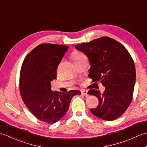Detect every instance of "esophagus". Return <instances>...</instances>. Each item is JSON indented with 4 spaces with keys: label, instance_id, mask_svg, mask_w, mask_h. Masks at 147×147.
Returning a JSON list of instances; mask_svg holds the SVG:
<instances>
[{
    "label": "esophagus",
    "instance_id": "esophagus-1",
    "mask_svg": "<svg viewBox=\"0 0 147 147\" xmlns=\"http://www.w3.org/2000/svg\"><path fill=\"white\" fill-rule=\"evenodd\" d=\"M81 92H82V94L83 95V96H87V91L85 90V89H82L81 90Z\"/></svg>",
    "mask_w": 147,
    "mask_h": 147
}]
</instances>
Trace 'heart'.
Segmentation results:
<instances>
[{
    "mask_svg": "<svg viewBox=\"0 0 147 147\" xmlns=\"http://www.w3.org/2000/svg\"><path fill=\"white\" fill-rule=\"evenodd\" d=\"M72 57H73V59L74 60V62L79 61V60H81L82 59L84 58L86 56L85 55L84 53L80 51H74L73 53H72Z\"/></svg>",
    "mask_w": 147,
    "mask_h": 147,
    "instance_id": "b5f03b06",
    "label": "heart"
}]
</instances>
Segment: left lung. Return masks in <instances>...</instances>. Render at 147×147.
<instances>
[{"label":"left lung","instance_id":"8db88e82","mask_svg":"<svg viewBox=\"0 0 147 147\" xmlns=\"http://www.w3.org/2000/svg\"><path fill=\"white\" fill-rule=\"evenodd\" d=\"M76 48L88 57L89 78L105 87L103 93L90 89L88 94L97 97L99 104L92 113L111 121L120 117L133 100L136 69L134 60L124 46L108 36L76 45Z\"/></svg>","mask_w":147,"mask_h":147}]
</instances>
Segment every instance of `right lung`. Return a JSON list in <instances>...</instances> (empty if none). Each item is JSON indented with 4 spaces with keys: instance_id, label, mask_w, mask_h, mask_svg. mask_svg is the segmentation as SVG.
I'll return each instance as SVG.
<instances>
[{
    "instance_id": "right-lung-1",
    "label": "right lung",
    "mask_w": 147,
    "mask_h": 147,
    "mask_svg": "<svg viewBox=\"0 0 147 147\" xmlns=\"http://www.w3.org/2000/svg\"><path fill=\"white\" fill-rule=\"evenodd\" d=\"M69 47L43 43L34 48L24 59L20 74L22 99L33 115L43 122L53 124L65 115L72 97L81 94L71 90L54 92L51 82L56 79L57 67Z\"/></svg>"
}]
</instances>
